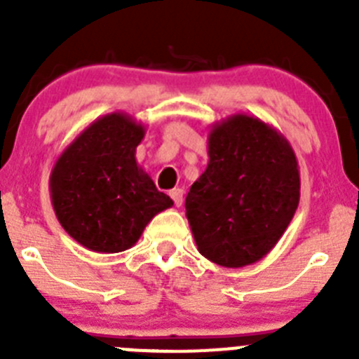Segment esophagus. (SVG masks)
Listing matches in <instances>:
<instances>
[{"label":"esophagus","mask_w":359,"mask_h":359,"mask_svg":"<svg viewBox=\"0 0 359 359\" xmlns=\"http://www.w3.org/2000/svg\"><path fill=\"white\" fill-rule=\"evenodd\" d=\"M170 198L174 199V205H176V207H182L183 205V189L170 190Z\"/></svg>","instance_id":"esophagus-1"}]
</instances>
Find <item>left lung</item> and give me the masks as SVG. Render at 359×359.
Wrapping results in <instances>:
<instances>
[{"instance_id": "1", "label": "left lung", "mask_w": 359, "mask_h": 359, "mask_svg": "<svg viewBox=\"0 0 359 359\" xmlns=\"http://www.w3.org/2000/svg\"><path fill=\"white\" fill-rule=\"evenodd\" d=\"M298 199V161L280 131L244 113L212 123L207 169L185 199L203 257L224 268L259 262L284 236Z\"/></svg>"}]
</instances>
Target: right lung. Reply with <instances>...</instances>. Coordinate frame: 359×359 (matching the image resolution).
<instances>
[{
    "instance_id": "obj_1",
    "label": "right lung",
    "mask_w": 359,
    "mask_h": 359,
    "mask_svg": "<svg viewBox=\"0 0 359 359\" xmlns=\"http://www.w3.org/2000/svg\"><path fill=\"white\" fill-rule=\"evenodd\" d=\"M145 131L120 111L100 116L75 136L50 172L59 223L91 252L129 250L152 217L174 205L136 161Z\"/></svg>"
}]
</instances>
